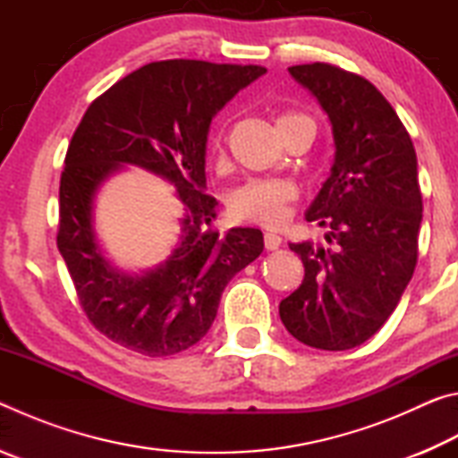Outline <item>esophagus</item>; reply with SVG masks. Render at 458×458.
Returning <instances> with one entry per match:
<instances>
[{"label":"esophagus","instance_id":"34e87169","mask_svg":"<svg viewBox=\"0 0 458 458\" xmlns=\"http://www.w3.org/2000/svg\"><path fill=\"white\" fill-rule=\"evenodd\" d=\"M281 242H283V240L278 234H273V232H267V234H265V248H267V250H276V248L281 246Z\"/></svg>","mask_w":458,"mask_h":458}]
</instances>
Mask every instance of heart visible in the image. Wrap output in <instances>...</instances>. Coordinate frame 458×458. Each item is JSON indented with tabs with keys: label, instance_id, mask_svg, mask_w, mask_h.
I'll use <instances>...</instances> for the list:
<instances>
[{
	"label": "heart",
	"instance_id": "obj_1",
	"mask_svg": "<svg viewBox=\"0 0 458 458\" xmlns=\"http://www.w3.org/2000/svg\"><path fill=\"white\" fill-rule=\"evenodd\" d=\"M291 121H311L307 114L301 113H283L276 119V125ZM313 123V121H311ZM224 141L222 137H216L214 153L216 157H222ZM294 201V190L289 183L278 180H250L240 185L230 193L228 208L234 218L250 224H260L267 228H276L289 216V206Z\"/></svg>",
	"mask_w": 458,
	"mask_h": 458
}]
</instances>
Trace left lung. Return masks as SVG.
Here are the masks:
<instances>
[{
	"instance_id": "obj_1",
	"label": "left lung",
	"mask_w": 458,
	"mask_h": 458,
	"mask_svg": "<svg viewBox=\"0 0 458 458\" xmlns=\"http://www.w3.org/2000/svg\"><path fill=\"white\" fill-rule=\"evenodd\" d=\"M289 72L333 127L335 161L307 210L309 222L329 228L333 248L289 244L305 278L278 313L301 344L344 352L382 327L414 275L422 222L416 151L396 111L363 76L327 62Z\"/></svg>"
}]
</instances>
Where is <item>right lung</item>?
Masks as SVG:
<instances>
[{
    "label": "right lung",
    "mask_w": 458,
    "mask_h": 458,
    "mask_svg": "<svg viewBox=\"0 0 458 458\" xmlns=\"http://www.w3.org/2000/svg\"><path fill=\"white\" fill-rule=\"evenodd\" d=\"M265 72L257 64L151 62L92 100L76 127L60 175L56 242L89 321L125 350L165 358L196 345L230 278L260 257V230L214 228L206 141L214 114ZM123 163L165 176L186 206L173 257L141 277L108 267L91 230L98 185Z\"/></svg>",
    "instance_id": "1"
}]
</instances>
